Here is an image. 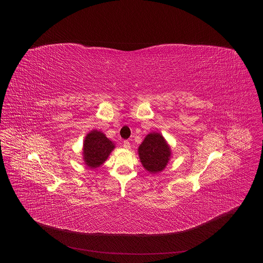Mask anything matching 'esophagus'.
Listing matches in <instances>:
<instances>
[{"label": "esophagus", "instance_id": "34e87169", "mask_svg": "<svg viewBox=\"0 0 263 263\" xmlns=\"http://www.w3.org/2000/svg\"><path fill=\"white\" fill-rule=\"evenodd\" d=\"M123 146H124L125 148H130V142H129L128 140H125L124 143H123Z\"/></svg>", "mask_w": 263, "mask_h": 263}]
</instances>
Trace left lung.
I'll return each mask as SVG.
<instances>
[{"label": "left lung", "instance_id": "1", "mask_svg": "<svg viewBox=\"0 0 263 263\" xmlns=\"http://www.w3.org/2000/svg\"><path fill=\"white\" fill-rule=\"evenodd\" d=\"M171 146L160 133H149L138 147L142 166L149 173L162 172L171 158Z\"/></svg>", "mask_w": 263, "mask_h": 263}]
</instances>
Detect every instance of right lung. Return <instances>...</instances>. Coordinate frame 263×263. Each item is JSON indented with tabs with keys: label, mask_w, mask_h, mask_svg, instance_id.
I'll use <instances>...</instances> for the list:
<instances>
[{
	"label": "right lung",
	"mask_w": 263,
	"mask_h": 263,
	"mask_svg": "<svg viewBox=\"0 0 263 263\" xmlns=\"http://www.w3.org/2000/svg\"><path fill=\"white\" fill-rule=\"evenodd\" d=\"M115 143L98 130L90 131L83 141V160L89 168L101 166L114 151Z\"/></svg>",
	"instance_id": "right-lung-1"
}]
</instances>
